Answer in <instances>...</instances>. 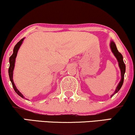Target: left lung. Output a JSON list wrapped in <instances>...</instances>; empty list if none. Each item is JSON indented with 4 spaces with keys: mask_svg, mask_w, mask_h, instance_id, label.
Listing matches in <instances>:
<instances>
[{
    "mask_svg": "<svg viewBox=\"0 0 135 135\" xmlns=\"http://www.w3.org/2000/svg\"><path fill=\"white\" fill-rule=\"evenodd\" d=\"M110 48H111V50H112V52H113V54H114V55H115V57L117 58L118 62V65H119V67H120V70H121L120 81L119 82L118 85V86H117V88H116L115 92H114L113 94L111 95V97H112L115 94V93H117V92L120 90L121 87L122 86L123 83L124 75V73H125L126 66H125V64H124L123 60V56L122 54H121L120 53L118 52L117 47H116L115 44L114 43L113 41H111Z\"/></svg>",
    "mask_w": 135,
    "mask_h": 135,
    "instance_id": "8db88e82",
    "label": "left lung"
}]
</instances>
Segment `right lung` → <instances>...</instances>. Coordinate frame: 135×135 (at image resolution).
<instances>
[{
	"mask_svg": "<svg viewBox=\"0 0 135 135\" xmlns=\"http://www.w3.org/2000/svg\"><path fill=\"white\" fill-rule=\"evenodd\" d=\"M23 40H24V38H23L22 39H21L19 42H18L17 44L15 45V46L13 48V54L11 57L9 58V63H10V66H9V69H8V75H9V78H10V80L11 81L12 84L13 88L14 89L15 91L16 92L17 94L19 95L20 97H21L22 98H24V97L23 95L19 91V90H18L16 86L14 84V82H13V69H14V66H15V59H16L17 55V52L18 49L20 47V45H22V42H23Z\"/></svg>",
	"mask_w": 135,
	"mask_h": 135,
	"instance_id": "1",
	"label": "right lung"
}]
</instances>
